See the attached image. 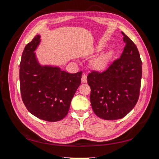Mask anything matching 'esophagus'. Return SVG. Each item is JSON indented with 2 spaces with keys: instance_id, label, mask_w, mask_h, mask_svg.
I'll return each mask as SVG.
<instances>
[{
  "instance_id": "esophagus-1",
  "label": "esophagus",
  "mask_w": 159,
  "mask_h": 159,
  "mask_svg": "<svg viewBox=\"0 0 159 159\" xmlns=\"http://www.w3.org/2000/svg\"><path fill=\"white\" fill-rule=\"evenodd\" d=\"M81 82L82 83H86L87 82V75L85 74H83L82 75L81 78Z\"/></svg>"
}]
</instances>
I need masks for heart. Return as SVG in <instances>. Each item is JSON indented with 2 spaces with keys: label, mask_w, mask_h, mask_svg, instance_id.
<instances>
[{
  "label": "heart",
  "mask_w": 159,
  "mask_h": 159,
  "mask_svg": "<svg viewBox=\"0 0 159 159\" xmlns=\"http://www.w3.org/2000/svg\"><path fill=\"white\" fill-rule=\"evenodd\" d=\"M111 55H112V51H107L100 54L92 59L91 61V67L94 70L98 72L104 70L109 63Z\"/></svg>",
  "instance_id": "b5f03b06"
}]
</instances>
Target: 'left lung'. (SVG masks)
Segmentation results:
<instances>
[{
    "label": "left lung",
    "mask_w": 159,
    "mask_h": 159,
    "mask_svg": "<svg viewBox=\"0 0 159 159\" xmlns=\"http://www.w3.org/2000/svg\"><path fill=\"white\" fill-rule=\"evenodd\" d=\"M125 47L120 58L102 73L87 76L93 112L106 120L126 116L139 99L142 62L136 45L122 33Z\"/></svg>",
    "instance_id": "left-lung-1"
}]
</instances>
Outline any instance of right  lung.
<instances>
[{
    "label": "right lung",
    "mask_w": 159,
    "mask_h": 159,
    "mask_svg": "<svg viewBox=\"0 0 159 159\" xmlns=\"http://www.w3.org/2000/svg\"><path fill=\"white\" fill-rule=\"evenodd\" d=\"M41 43L37 35L25 46L20 64L22 99L33 116L48 121L63 119L81 82L82 72L70 74L58 66L42 65L35 50Z\"/></svg>",
    "instance_id": "1"
}]
</instances>
